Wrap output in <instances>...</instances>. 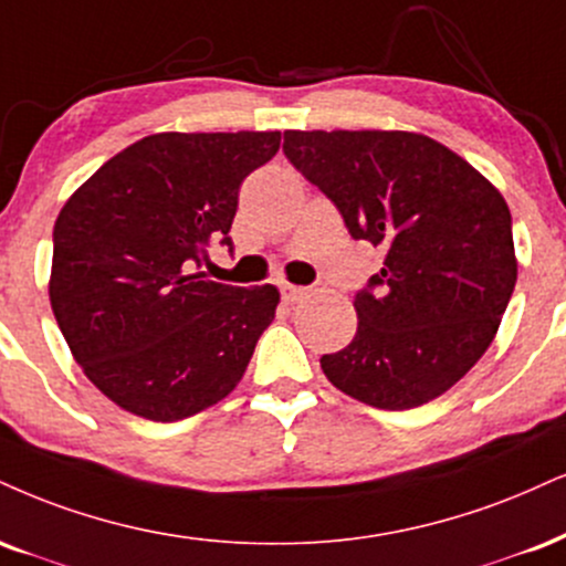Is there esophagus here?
I'll return each instance as SVG.
<instances>
[{"label":"esophagus","mask_w":566,"mask_h":566,"mask_svg":"<svg viewBox=\"0 0 566 566\" xmlns=\"http://www.w3.org/2000/svg\"><path fill=\"white\" fill-rule=\"evenodd\" d=\"M279 290H282V301L284 303H297L303 301L305 295H308V287H297V284H279Z\"/></svg>","instance_id":"esophagus-1"}]
</instances>
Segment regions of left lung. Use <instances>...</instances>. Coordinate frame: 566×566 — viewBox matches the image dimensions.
<instances>
[{
  "label": "left lung",
  "mask_w": 566,
  "mask_h": 566,
  "mask_svg": "<svg viewBox=\"0 0 566 566\" xmlns=\"http://www.w3.org/2000/svg\"><path fill=\"white\" fill-rule=\"evenodd\" d=\"M284 155L353 240L385 248L382 271L353 301L356 337L322 356L326 379L387 411L451 390L490 348L516 284L499 189L413 132H284Z\"/></svg>",
  "instance_id": "left-lung-1"
}]
</instances>
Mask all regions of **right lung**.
Segmentation results:
<instances>
[{
  "instance_id": "right-lung-1",
  "label": "right lung",
  "mask_w": 566,
  "mask_h": 566,
  "mask_svg": "<svg viewBox=\"0 0 566 566\" xmlns=\"http://www.w3.org/2000/svg\"><path fill=\"white\" fill-rule=\"evenodd\" d=\"M279 132L153 134L86 179L54 221L50 303L76 364L102 395L149 421H179L234 390L279 290L195 271L210 242L231 250L244 176Z\"/></svg>"
}]
</instances>
